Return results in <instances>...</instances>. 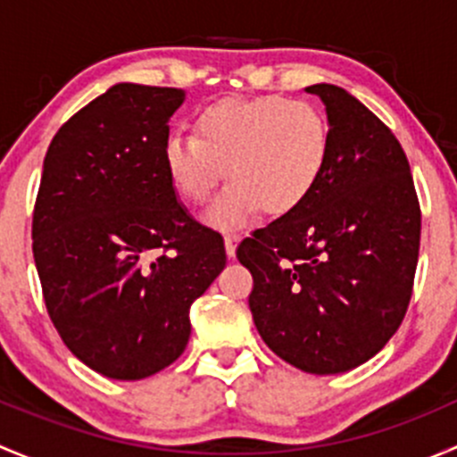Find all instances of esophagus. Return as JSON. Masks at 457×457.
<instances>
[{
	"label": "esophagus",
	"mask_w": 457,
	"mask_h": 457,
	"mask_svg": "<svg viewBox=\"0 0 457 457\" xmlns=\"http://www.w3.org/2000/svg\"><path fill=\"white\" fill-rule=\"evenodd\" d=\"M238 241H241V234H237V232H228V234H225V252H228L229 258L237 256Z\"/></svg>",
	"instance_id": "esophagus-1"
}]
</instances>
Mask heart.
I'll use <instances>...</instances> for the list:
<instances>
[{"label":"heart","mask_w":457,"mask_h":457,"mask_svg":"<svg viewBox=\"0 0 457 457\" xmlns=\"http://www.w3.org/2000/svg\"><path fill=\"white\" fill-rule=\"evenodd\" d=\"M329 159V128L312 101L278 95L220 99L195 119V137L170 135L163 165L183 201L201 205L220 177L229 179L207 210L216 229H238L265 210H296L320 181Z\"/></svg>","instance_id":"b5f03b06"}]
</instances>
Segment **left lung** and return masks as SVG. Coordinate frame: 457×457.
I'll return each mask as SVG.
<instances>
[{
  "mask_svg": "<svg viewBox=\"0 0 457 457\" xmlns=\"http://www.w3.org/2000/svg\"><path fill=\"white\" fill-rule=\"evenodd\" d=\"M329 119V159L289 214L252 232L250 310L267 347L307 373H340L398 331L420 252V203L394 132L347 90L316 84Z\"/></svg>",
  "mask_w": 457,
  "mask_h": 457,
  "instance_id": "1",
  "label": "left lung"
}]
</instances>
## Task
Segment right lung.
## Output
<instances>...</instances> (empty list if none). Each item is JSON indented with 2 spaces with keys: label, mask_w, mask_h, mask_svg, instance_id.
<instances>
[{
  "label": "right lung",
  "mask_w": 457,
  "mask_h": 457,
  "mask_svg": "<svg viewBox=\"0 0 457 457\" xmlns=\"http://www.w3.org/2000/svg\"><path fill=\"white\" fill-rule=\"evenodd\" d=\"M177 87L117 84L50 141L32 212L46 310L66 347L114 380L172 365L190 307L225 267L223 237L177 201L163 165Z\"/></svg>",
  "instance_id": "right-lung-1"
}]
</instances>
